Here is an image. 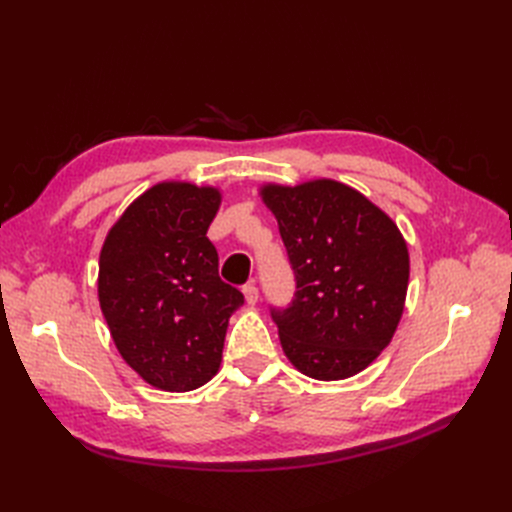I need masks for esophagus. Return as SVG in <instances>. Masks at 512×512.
<instances>
[{"label": "esophagus", "instance_id": "34e87169", "mask_svg": "<svg viewBox=\"0 0 512 512\" xmlns=\"http://www.w3.org/2000/svg\"><path fill=\"white\" fill-rule=\"evenodd\" d=\"M243 294H245V301L250 305H256L258 303V288L254 284H247L243 288Z\"/></svg>", "mask_w": 512, "mask_h": 512}]
</instances>
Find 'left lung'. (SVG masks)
Here are the masks:
<instances>
[{
  "mask_svg": "<svg viewBox=\"0 0 512 512\" xmlns=\"http://www.w3.org/2000/svg\"><path fill=\"white\" fill-rule=\"evenodd\" d=\"M297 280L290 307L273 309L288 361L331 382L359 374L391 344L404 314L410 254L397 224L335 179L265 183Z\"/></svg>",
  "mask_w": 512,
  "mask_h": 512,
  "instance_id": "8db88e82",
  "label": "left lung"
}]
</instances>
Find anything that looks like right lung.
Here are the masks:
<instances>
[{"label":"right lung","mask_w":512,"mask_h":512,"mask_svg":"<svg viewBox=\"0 0 512 512\" xmlns=\"http://www.w3.org/2000/svg\"><path fill=\"white\" fill-rule=\"evenodd\" d=\"M222 205L213 185L162 181L108 230L98 299L113 342L138 376L168 393L218 374L228 318L243 294L224 284L207 230Z\"/></svg>","instance_id":"obj_1"}]
</instances>
